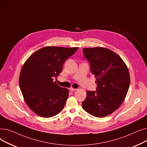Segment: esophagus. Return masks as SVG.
<instances>
[{"label": "esophagus", "instance_id": "34e87169", "mask_svg": "<svg viewBox=\"0 0 147 147\" xmlns=\"http://www.w3.org/2000/svg\"><path fill=\"white\" fill-rule=\"evenodd\" d=\"M76 89V88H72V87H71V88H69V90L70 91H71V92H74V91H75Z\"/></svg>", "mask_w": 147, "mask_h": 147}]
</instances>
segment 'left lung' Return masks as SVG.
Returning a JSON list of instances; mask_svg holds the SVG:
<instances>
[{
    "label": "left lung",
    "instance_id": "1",
    "mask_svg": "<svg viewBox=\"0 0 147 147\" xmlns=\"http://www.w3.org/2000/svg\"><path fill=\"white\" fill-rule=\"evenodd\" d=\"M84 58L96 78V91H87L82 108L96 117H106L124 101L130 85V75L121 58L108 48H84Z\"/></svg>",
    "mask_w": 147,
    "mask_h": 147
}]
</instances>
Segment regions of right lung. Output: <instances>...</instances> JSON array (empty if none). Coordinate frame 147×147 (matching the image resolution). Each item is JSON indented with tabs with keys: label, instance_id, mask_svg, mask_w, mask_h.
I'll use <instances>...</instances> for the list:
<instances>
[{
	"label": "right lung",
	"instance_id": "right-lung-1",
	"mask_svg": "<svg viewBox=\"0 0 147 147\" xmlns=\"http://www.w3.org/2000/svg\"><path fill=\"white\" fill-rule=\"evenodd\" d=\"M78 49L46 47L34 53L25 62L20 75V88L27 106L37 115L51 117L63 109L69 91L53 79Z\"/></svg>",
	"mask_w": 147,
	"mask_h": 147
}]
</instances>
